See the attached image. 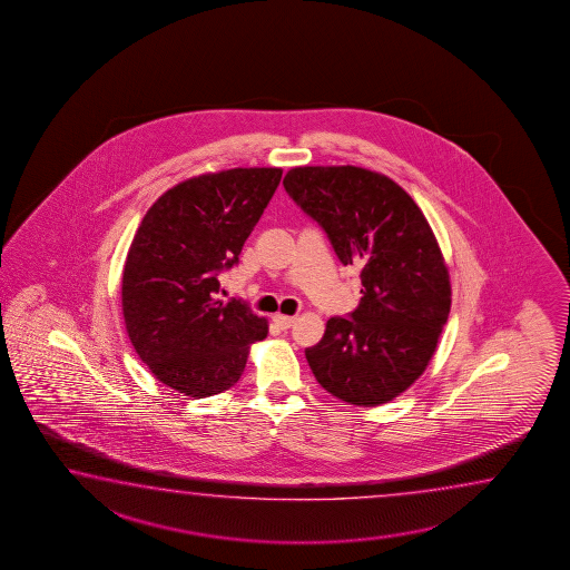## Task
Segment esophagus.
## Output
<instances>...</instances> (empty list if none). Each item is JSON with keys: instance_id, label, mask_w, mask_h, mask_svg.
Segmentation results:
<instances>
[{"instance_id": "34e87169", "label": "esophagus", "mask_w": 570, "mask_h": 570, "mask_svg": "<svg viewBox=\"0 0 570 570\" xmlns=\"http://www.w3.org/2000/svg\"><path fill=\"white\" fill-rule=\"evenodd\" d=\"M273 322L279 325L281 330H289L291 325L295 324V317H291V315H273Z\"/></svg>"}]
</instances>
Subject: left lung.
I'll return each mask as SVG.
<instances>
[{"mask_svg": "<svg viewBox=\"0 0 570 570\" xmlns=\"http://www.w3.org/2000/svg\"><path fill=\"white\" fill-rule=\"evenodd\" d=\"M283 186L362 281L356 309L332 317L320 344L305 350L313 376L356 406L392 401L423 374L451 309L431 226L399 184L370 169L293 168Z\"/></svg>", "mask_w": 570, "mask_h": 570, "instance_id": "8db88e82", "label": "left lung"}]
</instances>
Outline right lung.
<instances>
[{
	"label": "right lung",
	"instance_id": "1",
	"mask_svg": "<svg viewBox=\"0 0 570 570\" xmlns=\"http://www.w3.org/2000/svg\"><path fill=\"white\" fill-rule=\"evenodd\" d=\"M283 169L236 168L186 179L147 210L124 268V317L137 356L169 389L204 399L235 386L267 320L216 299L218 275L279 186Z\"/></svg>",
	"mask_w": 570,
	"mask_h": 570
}]
</instances>
